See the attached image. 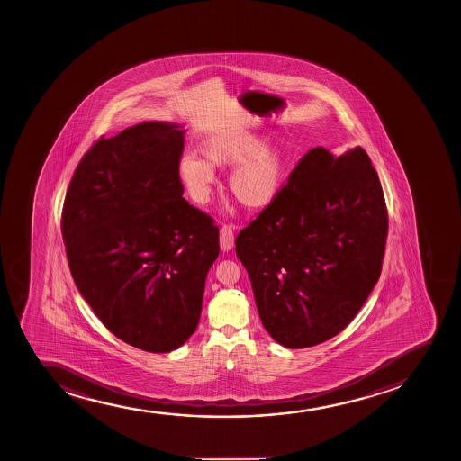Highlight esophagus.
I'll use <instances>...</instances> for the list:
<instances>
[{
  "instance_id": "obj_1",
  "label": "esophagus",
  "mask_w": 461,
  "mask_h": 461,
  "mask_svg": "<svg viewBox=\"0 0 461 461\" xmlns=\"http://www.w3.org/2000/svg\"><path fill=\"white\" fill-rule=\"evenodd\" d=\"M235 243V235H233L232 224H224L220 230V244L222 250H230Z\"/></svg>"
}]
</instances>
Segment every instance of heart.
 I'll list each match as a JSON object with an SVG mask.
<instances>
[{
	"label": "heart",
	"instance_id": "b5f03b06",
	"mask_svg": "<svg viewBox=\"0 0 461 461\" xmlns=\"http://www.w3.org/2000/svg\"><path fill=\"white\" fill-rule=\"evenodd\" d=\"M263 145L265 140L255 133L215 135L202 146L207 163L192 154L181 158V180L196 203H204L213 185L212 167L237 166L229 176V189L235 200L248 209H263L276 200L286 170V152L283 148L263 149Z\"/></svg>",
	"mask_w": 461,
	"mask_h": 461
}]
</instances>
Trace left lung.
I'll return each mask as SVG.
<instances>
[{
	"mask_svg": "<svg viewBox=\"0 0 461 461\" xmlns=\"http://www.w3.org/2000/svg\"><path fill=\"white\" fill-rule=\"evenodd\" d=\"M387 228L365 149H311L235 240L272 339L302 349L348 328L380 278Z\"/></svg>",
	"mask_w": 461,
	"mask_h": 461,
	"instance_id": "obj_1",
	"label": "left lung"
}]
</instances>
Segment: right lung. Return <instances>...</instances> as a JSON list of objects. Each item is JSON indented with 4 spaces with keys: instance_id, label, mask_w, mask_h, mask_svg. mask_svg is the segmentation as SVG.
<instances>
[{
    "instance_id": "add662e5",
    "label": "right lung",
    "mask_w": 461,
    "mask_h": 461,
    "mask_svg": "<svg viewBox=\"0 0 461 461\" xmlns=\"http://www.w3.org/2000/svg\"><path fill=\"white\" fill-rule=\"evenodd\" d=\"M185 131L141 122L92 144L61 212L70 274L112 334L165 354L195 332L220 229L183 198Z\"/></svg>"
}]
</instances>
